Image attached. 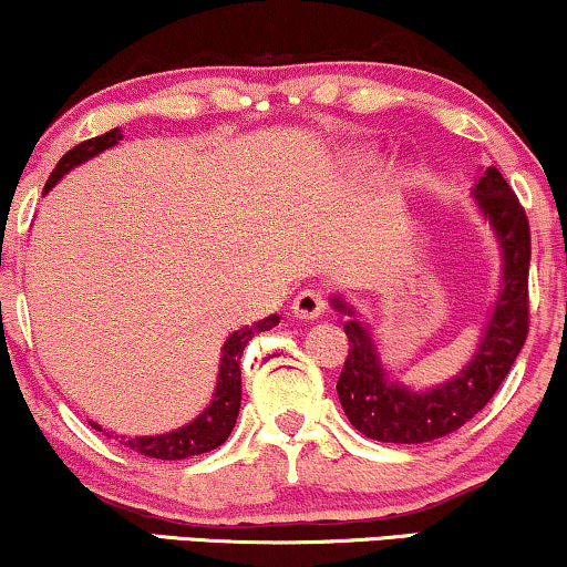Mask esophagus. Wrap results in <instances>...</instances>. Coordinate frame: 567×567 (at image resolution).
<instances>
[{"instance_id":"esophagus-1","label":"esophagus","mask_w":567,"mask_h":567,"mask_svg":"<svg viewBox=\"0 0 567 567\" xmlns=\"http://www.w3.org/2000/svg\"><path fill=\"white\" fill-rule=\"evenodd\" d=\"M324 312V297L320 289H305L299 291L291 301V315L297 320H317Z\"/></svg>"}]
</instances>
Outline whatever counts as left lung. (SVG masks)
<instances>
[{"instance_id": "left-lung-1", "label": "left lung", "mask_w": 567, "mask_h": 567, "mask_svg": "<svg viewBox=\"0 0 567 567\" xmlns=\"http://www.w3.org/2000/svg\"><path fill=\"white\" fill-rule=\"evenodd\" d=\"M472 200L491 224L503 268L483 338L460 374L429 390H413L386 371L371 328L355 307L343 297L330 299L332 309L348 317L343 330L351 343L338 379V398L348 421L367 439L425 444L449 436L491 402L522 353L529 332V221L516 193L495 167L480 173Z\"/></svg>"}]
</instances>
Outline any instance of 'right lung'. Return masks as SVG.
I'll use <instances>...</instances> for the list:
<instances>
[{
  "label": "right lung",
  "mask_w": 567,
  "mask_h": 567,
  "mask_svg": "<svg viewBox=\"0 0 567 567\" xmlns=\"http://www.w3.org/2000/svg\"><path fill=\"white\" fill-rule=\"evenodd\" d=\"M123 138L121 128L107 131V134H100L95 138H87V142L76 144L74 150H69L64 157L59 159V165L53 167L49 181H45L43 196L49 193L53 185H56L66 173H72L74 167L84 165V162L97 157L105 150H111ZM281 317L270 315L266 320H258L255 324H245L231 332V336L224 340L221 346V359H219V374H216V386L214 398L204 408V413L193 417L190 423L181 425V429L167 431V433H154V436H115L123 446L134 449V452L152 456V460H188V456L206 454L212 449L221 446L224 441L229 439L231 429L237 423L239 413V400H243V374H239V359H243L245 346L258 336V332H266L276 328ZM92 429L103 431L97 423L90 421Z\"/></svg>",
  "instance_id": "add662e5"
}]
</instances>
